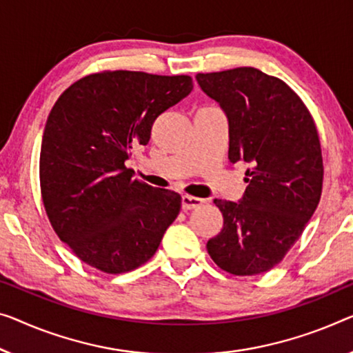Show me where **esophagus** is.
<instances>
[{
	"mask_svg": "<svg viewBox=\"0 0 353 353\" xmlns=\"http://www.w3.org/2000/svg\"><path fill=\"white\" fill-rule=\"evenodd\" d=\"M201 204H203L201 198L188 196V194H183V196H182V209L183 210H192L194 208H199Z\"/></svg>",
	"mask_w": 353,
	"mask_h": 353,
	"instance_id": "34e87169",
	"label": "esophagus"
}]
</instances>
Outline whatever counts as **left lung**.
<instances>
[{"mask_svg":"<svg viewBox=\"0 0 353 353\" xmlns=\"http://www.w3.org/2000/svg\"><path fill=\"white\" fill-rule=\"evenodd\" d=\"M196 81L227 114L228 160L252 165L243 201H214L223 228L208 241V254L230 274H261L283 260L320 201L317 126L285 82L256 68L198 72Z\"/></svg>","mask_w":353,"mask_h":353,"instance_id":"obj_1","label":"left lung"}]
</instances>
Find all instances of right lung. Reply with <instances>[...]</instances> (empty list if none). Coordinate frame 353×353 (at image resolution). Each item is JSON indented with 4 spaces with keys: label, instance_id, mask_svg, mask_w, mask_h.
Here are the masks:
<instances>
[{
    "label": "right lung",
    "instance_id": "right-lung-1",
    "mask_svg": "<svg viewBox=\"0 0 353 353\" xmlns=\"http://www.w3.org/2000/svg\"><path fill=\"white\" fill-rule=\"evenodd\" d=\"M190 76L101 71L60 94L39 157L41 196L52 228L88 266L122 274L149 261L181 210V194L133 179L131 149L192 92Z\"/></svg>",
    "mask_w": 353,
    "mask_h": 353
}]
</instances>
